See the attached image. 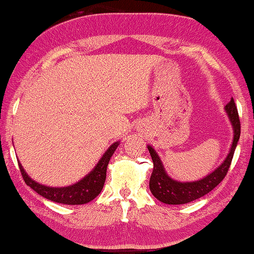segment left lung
Segmentation results:
<instances>
[{"label": "left lung", "mask_w": 254, "mask_h": 254, "mask_svg": "<svg viewBox=\"0 0 254 254\" xmlns=\"http://www.w3.org/2000/svg\"><path fill=\"white\" fill-rule=\"evenodd\" d=\"M226 112L229 118H230L234 130V137L230 152H229L226 160L223 161V164L219 168H217L207 177H204L201 180L194 181V183H178V181L171 179L166 174L164 166H162L160 161V158L156 154L154 148L148 146L152 162H154V170H152L150 177L149 188L151 193L159 201L167 204H184L191 202L210 192L227 176L241 132L240 119H239L238 109L233 98L226 105Z\"/></svg>", "instance_id": "obj_1"}]
</instances>
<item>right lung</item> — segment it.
Returning a JSON list of instances; mask_svg holds the SVG:
<instances>
[{
  "instance_id": "1",
  "label": "right lung",
  "mask_w": 254,
  "mask_h": 254,
  "mask_svg": "<svg viewBox=\"0 0 254 254\" xmlns=\"http://www.w3.org/2000/svg\"><path fill=\"white\" fill-rule=\"evenodd\" d=\"M119 142H115L108 148L105 152L102 159L98 161L97 166L94 170L83 178L77 184L69 187H63V188H52L35 183L24 171L22 165L18 162V168L22 174V177L25 184L36 191L42 197L51 200V201L64 203V204H83L92 201L94 198L102 191L105 180H106V170L109 159L113 156L114 151L116 150Z\"/></svg>"
}]
</instances>
